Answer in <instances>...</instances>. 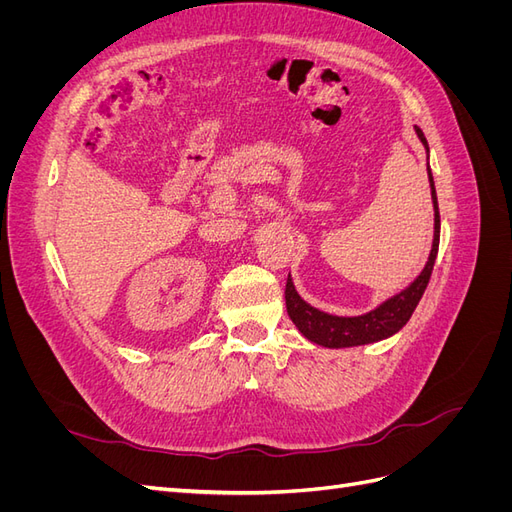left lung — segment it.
<instances>
[{"label": "left lung", "mask_w": 512, "mask_h": 512, "mask_svg": "<svg viewBox=\"0 0 512 512\" xmlns=\"http://www.w3.org/2000/svg\"><path fill=\"white\" fill-rule=\"evenodd\" d=\"M414 130H416L418 138H421V143L427 147V138H425L423 130L418 126ZM427 151H429V147H427ZM427 177H429V185H431L433 215H436V222H433V243H431V252H429L425 269L406 290H401L399 294H395V297L384 301L382 305L371 309V312H367L363 316L342 318V316L324 314V312H320V309L305 303L297 294V290H294V284L288 275L286 290H284L288 316L294 324H297V329L309 339V342H314L324 348H350V346L374 344V342H380V339H384V337H391L410 320L412 312L416 309L418 301H421L423 292L429 284L433 262H436L438 245H440V211H438L436 185H433L429 162H427Z\"/></svg>", "instance_id": "obj_1"}]
</instances>
